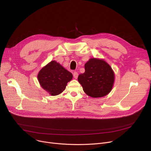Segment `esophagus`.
Listing matches in <instances>:
<instances>
[{"instance_id": "1", "label": "esophagus", "mask_w": 151, "mask_h": 151, "mask_svg": "<svg viewBox=\"0 0 151 151\" xmlns=\"http://www.w3.org/2000/svg\"><path fill=\"white\" fill-rule=\"evenodd\" d=\"M73 76H74V78H75V79H76V78H78V73L76 72V71H74V72H73Z\"/></svg>"}]
</instances>
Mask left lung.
Here are the masks:
<instances>
[{
  "label": "left lung",
  "instance_id": "8db88e82",
  "mask_svg": "<svg viewBox=\"0 0 151 151\" xmlns=\"http://www.w3.org/2000/svg\"><path fill=\"white\" fill-rule=\"evenodd\" d=\"M84 68L85 72L78 78L84 92L93 98L108 94L114 81V71L108 63L103 59L92 58L85 63Z\"/></svg>",
  "mask_w": 151,
  "mask_h": 151
}]
</instances>
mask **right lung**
I'll return each mask as SVG.
<instances>
[{
	"label": "right lung",
	"instance_id": "1",
	"mask_svg": "<svg viewBox=\"0 0 151 151\" xmlns=\"http://www.w3.org/2000/svg\"><path fill=\"white\" fill-rule=\"evenodd\" d=\"M72 78V73L55 60L47 63L38 74V80L41 86L52 96L62 93Z\"/></svg>",
	"mask_w": 151,
	"mask_h": 151
}]
</instances>
